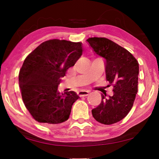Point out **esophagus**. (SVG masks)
Listing matches in <instances>:
<instances>
[{"instance_id":"1","label":"esophagus","mask_w":159,"mask_h":159,"mask_svg":"<svg viewBox=\"0 0 159 159\" xmlns=\"http://www.w3.org/2000/svg\"><path fill=\"white\" fill-rule=\"evenodd\" d=\"M78 95H79L80 97L87 96V95H89V91H88V90H80V91H79V92H78Z\"/></svg>"}]
</instances>
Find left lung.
Segmentation results:
<instances>
[{"mask_svg":"<svg viewBox=\"0 0 159 159\" xmlns=\"http://www.w3.org/2000/svg\"><path fill=\"white\" fill-rule=\"evenodd\" d=\"M87 41L98 56L106 60V78L114 86V95L101 94V103L92 110L95 120L103 125L121 121L133 106L138 93L139 64L120 45L105 38H90Z\"/></svg>","mask_w":159,"mask_h":159,"instance_id":"8db88e82","label":"left lung"}]
</instances>
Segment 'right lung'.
<instances>
[{
  "label": "right lung",
  "mask_w": 159,
  "mask_h": 159,
  "mask_svg": "<svg viewBox=\"0 0 159 159\" xmlns=\"http://www.w3.org/2000/svg\"><path fill=\"white\" fill-rule=\"evenodd\" d=\"M82 51V43L53 39L41 43L25 58L19 84L26 108L38 122L54 126L69 119L80 97L75 91L61 94L58 86Z\"/></svg>",
  "instance_id": "obj_1"
}]
</instances>
